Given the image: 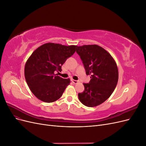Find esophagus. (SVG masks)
<instances>
[{"mask_svg": "<svg viewBox=\"0 0 146 146\" xmlns=\"http://www.w3.org/2000/svg\"><path fill=\"white\" fill-rule=\"evenodd\" d=\"M72 82L74 83V84H77L78 83H79L78 80H72Z\"/></svg>", "mask_w": 146, "mask_h": 146, "instance_id": "obj_1", "label": "esophagus"}]
</instances>
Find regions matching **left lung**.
<instances>
[{
  "mask_svg": "<svg viewBox=\"0 0 146 146\" xmlns=\"http://www.w3.org/2000/svg\"><path fill=\"white\" fill-rule=\"evenodd\" d=\"M86 75H91L89 83H83L85 90L78 93L81 102L88 107L99 105L107 100L117 85L119 73L111 55L98 45L77 46Z\"/></svg>",
  "mask_w": 146,
  "mask_h": 146,
  "instance_id": "left-lung-1",
  "label": "left lung"
}]
</instances>
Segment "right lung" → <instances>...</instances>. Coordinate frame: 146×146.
<instances>
[{"label":"right lung","instance_id":"add662e5","mask_svg":"<svg viewBox=\"0 0 146 146\" xmlns=\"http://www.w3.org/2000/svg\"><path fill=\"white\" fill-rule=\"evenodd\" d=\"M77 46L48 42L35 50L25 65V80L32 93L41 101L51 103L59 99L70 79L57 76L61 66L76 52Z\"/></svg>","mask_w":146,"mask_h":146}]
</instances>
